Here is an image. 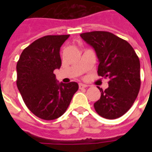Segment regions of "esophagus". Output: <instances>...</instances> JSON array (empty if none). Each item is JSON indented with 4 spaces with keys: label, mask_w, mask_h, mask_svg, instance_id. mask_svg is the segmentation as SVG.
Listing matches in <instances>:
<instances>
[{
    "label": "esophagus",
    "mask_w": 152,
    "mask_h": 152,
    "mask_svg": "<svg viewBox=\"0 0 152 152\" xmlns=\"http://www.w3.org/2000/svg\"><path fill=\"white\" fill-rule=\"evenodd\" d=\"M87 85H85V84H82V83H80L79 84V87L80 89H83V88H86L87 87Z\"/></svg>",
    "instance_id": "34e87169"
}]
</instances>
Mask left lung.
<instances>
[{"label":"left lung","instance_id":"8db88e82","mask_svg":"<svg viewBox=\"0 0 152 152\" xmlns=\"http://www.w3.org/2000/svg\"><path fill=\"white\" fill-rule=\"evenodd\" d=\"M80 37L94 49L99 58L98 75L108 78V88H99L101 97L94 104L102 117L113 120L130 109L141 86L139 58L126 40L108 31L81 33Z\"/></svg>","mask_w":152,"mask_h":152}]
</instances>
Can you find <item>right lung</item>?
Returning <instances> with one entry per match:
<instances>
[{
    "label": "right lung",
    "instance_id": "add662e5",
    "mask_svg": "<svg viewBox=\"0 0 152 152\" xmlns=\"http://www.w3.org/2000/svg\"><path fill=\"white\" fill-rule=\"evenodd\" d=\"M69 37L39 38L25 48L17 63L16 83L22 98L28 108L43 120L63 115L79 88L76 82L58 83L53 74L62 64L60 47Z\"/></svg>",
    "mask_w": 152,
    "mask_h": 152
}]
</instances>
